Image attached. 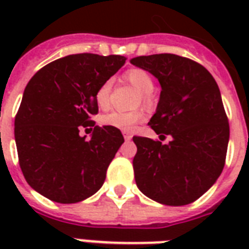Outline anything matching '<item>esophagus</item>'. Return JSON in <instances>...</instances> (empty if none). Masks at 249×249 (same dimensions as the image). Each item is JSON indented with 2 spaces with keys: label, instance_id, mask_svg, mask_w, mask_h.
I'll return each instance as SVG.
<instances>
[{
  "label": "esophagus",
  "instance_id": "esophagus-1",
  "mask_svg": "<svg viewBox=\"0 0 249 249\" xmlns=\"http://www.w3.org/2000/svg\"><path fill=\"white\" fill-rule=\"evenodd\" d=\"M124 138H125V141H130L132 140V134H129V133H124Z\"/></svg>",
  "mask_w": 249,
  "mask_h": 249
}]
</instances>
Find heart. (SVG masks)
Here are the masks:
<instances>
[{
  "instance_id": "b5f03b06",
  "label": "heart",
  "mask_w": 249,
  "mask_h": 249,
  "mask_svg": "<svg viewBox=\"0 0 249 249\" xmlns=\"http://www.w3.org/2000/svg\"><path fill=\"white\" fill-rule=\"evenodd\" d=\"M125 80L137 90L142 93V101L144 103L150 102V94L154 90V80L147 71L142 68H130L125 73ZM112 89V81L107 80L102 84L95 91V102L98 107L106 108L109 103V94ZM143 120V112L142 111H130V112H121V111H113L102 117V124L111 126V128L119 129L123 132H130L140 121Z\"/></svg>"
}]
</instances>
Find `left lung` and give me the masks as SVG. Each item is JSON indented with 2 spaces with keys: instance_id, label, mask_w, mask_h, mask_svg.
Wrapping results in <instances>:
<instances>
[{
  "instance_id": "8db88e82",
  "label": "left lung",
  "mask_w": 249,
  "mask_h": 249,
  "mask_svg": "<svg viewBox=\"0 0 249 249\" xmlns=\"http://www.w3.org/2000/svg\"><path fill=\"white\" fill-rule=\"evenodd\" d=\"M130 63L155 76L161 93L148 125L163 144L133 137L138 189L165 205H186L208 191L225 166L230 128L216 80L201 64L176 54L137 56Z\"/></svg>"
}]
</instances>
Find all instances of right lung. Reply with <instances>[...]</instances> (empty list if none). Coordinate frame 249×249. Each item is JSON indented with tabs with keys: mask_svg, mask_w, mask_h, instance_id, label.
I'll return each instance as SVG.
<instances>
[{
	"mask_svg": "<svg viewBox=\"0 0 249 249\" xmlns=\"http://www.w3.org/2000/svg\"><path fill=\"white\" fill-rule=\"evenodd\" d=\"M125 56L73 54L46 64L29 80L15 116V142L25 181L50 200L71 204L101 189L124 142L119 129L95 126V91ZM81 126L92 128L90 141Z\"/></svg>",
	"mask_w": 249,
	"mask_h": 249,
	"instance_id": "right-lung-1",
	"label": "right lung"
}]
</instances>
